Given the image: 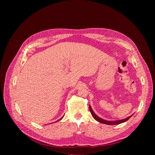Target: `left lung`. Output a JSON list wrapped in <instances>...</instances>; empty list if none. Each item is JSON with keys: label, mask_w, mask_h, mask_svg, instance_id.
<instances>
[{"label": "left lung", "mask_w": 155, "mask_h": 155, "mask_svg": "<svg viewBox=\"0 0 155 155\" xmlns=\"http://www.w3.org/2000/svg\"><path fill=\"white\" fill-rule=\"evenodd\" d=\"M89 108H90V112L93 116V117L97 121H99V123H103V124H108V125H115V124H121V123H123L126 121H127L132 115L131 116H129L123 120H117V121H107V120H105L100 117H99L97 115H96L94 112H93V109L91 108V105L89 106Z\"/></svg>", "instance_id": "left-lung-1"}]
</instances>
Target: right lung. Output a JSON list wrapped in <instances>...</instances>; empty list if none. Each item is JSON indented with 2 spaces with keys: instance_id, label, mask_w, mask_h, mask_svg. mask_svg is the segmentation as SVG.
<instances>
[{
  "instance_id": "obj_1",
  "label": "right lung",
  "mask_w": 155,
  "mask_h": 155,
  "mask_svg": "<svg viewBox=\"0 0 155 155\" xmlns=\"http://www.w3.org/2000/svg\"><path fill=\"white\" fill-rule=\"evenodd\" d=\"M63 117H64V116H63ZM63 117H62V118H60V119H59V120H58V121H59V120H61V119H62V118H63Z\"/></svg>"
}]
</instances>
